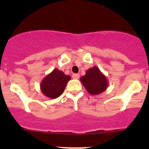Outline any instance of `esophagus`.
<instances>
[{
    "mask_svg": "<svg viewBox=\"0 0 149 149\" xmlns=\"http://www.w3.org/2000/svg\"><path fill=\"white\" fill-rule=\"evenodd\" d=\"M72 77L74 79H78L80 77V74H72Z\"/></svg>",
    "mask_w": 149,
    "mask_h": 149,
    "instance_id": "esophagus-1",
    "label": "esophagus"
}]
</instances>
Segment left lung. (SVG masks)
<instances>
[{"label": "left lung", "mask_w": 149, "mask_h": 149, "mask_svg": "<svg viewBox=\"0 0 149 149\" xmlns=\"http://www.w3.org/2000/svg\"><path fill=\"white\" fill-rule=\"evenodd\" d=\"M80 80L88 93L93 95L101 94L108 87L106 76L96 66L89 68Z\"/></svg>", "instance_id": "left-lung-1"}]
</instances>
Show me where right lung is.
Returning <instances> with one entry per match:
<instances>
[{"label":"right lung","mask_w":149,"mask_h":149,"mask_svg":"<svg viewBox=\"0 0 149 149\" xmlns=\"http://www.w3.org/2000/svg\"><path fill=\"white\" fill-rule=\"evenodd\" d=\"M70 79V76L65 74L58 68H54L42 81L40 89L42 94L48 98L53 99L58 98L63 94Z\"/></svg>","instance_id":"obj_1"}]
</instances>
